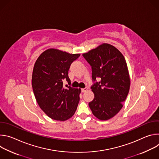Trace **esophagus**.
Segmentation results:
<instances>
[{"mask_svg":"<svg viewBox=\"0 0 159 159\" xmlns=\"http://www.w3.org/2000/svg\"><path fill=\"white\" fill-rule=\"evenodd\" d=\"M88 90V88H87V87H85V88L81 89V91H82V93H84V92H85L86 90Z\"/></svg>","mask_w":159,"mask_h":159,"instance_id":"1","label":"esophagus"}]
</instances>
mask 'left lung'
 <instances>
[{
  "mask_svg": "<svg viewBox=\"0 0 159 159\" xmlns=\"http://www.w3.org/2000/svg\"><path fill=\"white\" fill-rule=\"evenodd\" d=\"M82 55L91 66L94 82L90 87L94 98L89 103V107L99 120H109L121 110L129 93L130 79L125 58L107 43ZM96 78L100 80L97 82Z\"/></svg>",
  "mask_w": 159,
  "mask_h": 159,
  "instance_id": "1",
  "label": "left lung"
}]
</instances>
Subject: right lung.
<instances>
[{
  "label": "right lung",
  "mask_w": 159,
  "mask_h": 159,
  "mask_svg": "<svg viewBox=\"0 0 159 159\" xmlns=\"http://www.w3.org/2000/svg\"><path fill=\"white\" fill-rule=\"evenodd\" d=\"M80 54H70L54 48L48 49L38 58L34 65L32 87L36 101L50 118L65 121L77 109L80 89L70 86L69 70ZM66 80L69 86L63 85Z\"/></svg>",
  "instance_id": "1"
}]
</instances>
